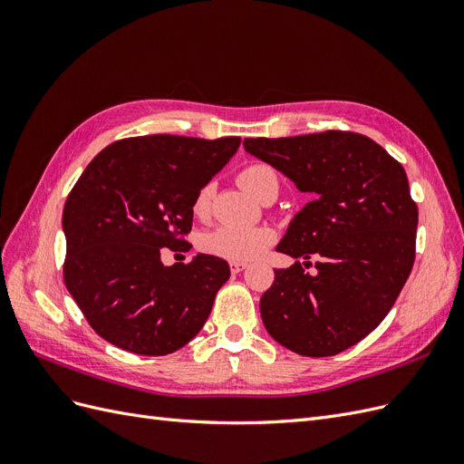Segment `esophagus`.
<instances>
[{"instance_id": "34e87169", "label": "esophagus", "mask_w": 464, "mask_h": 464, "mask_svg": "<svg viewBox=\"0 0 464 464\" xmlns=\"http://www.w3.org/2000/svg\"><path fill=\"white\" fill-rule=\"evenodd\" d=\"M247 266V263H242V261H232L230 263V271L234 273V275H237V273H242L244 269Z\"/></svg>"}]
</instances>
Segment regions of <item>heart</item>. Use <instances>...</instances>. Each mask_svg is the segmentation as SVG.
Segmentation results:
<instances>
[{
  "instance_id": "b5f03b06",
  "label": "heart",
  "mask_w": 464,
  "mask_h": 464,
  "mask_svg": "<svg viewBox=\"0 0 464 464\" xmlns=\"http://www.w3.org/2000/svg\"><path fill=\"white\" fill-rule=\"evenodd\" d=\"M237 184L244 191L254 195L257 199L263 189L269 184H276V178L271 168L254 164L247 166L237 174ZM210 207V186H203L195 195L193 210L198 215H205ZM273 230L266 227L256 228H237V227H217L201 234L199 247L208 256H217L228 261H251L259 257L263 251L273 244Z\"/></svg>"
}]
</instances>
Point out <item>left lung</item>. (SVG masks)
Here are the masks:
<instances>
[{
    "instance_id": "1",
    "label": "left lung",
    "mask_w": 464,
    "mask_h": 464,
    "mask_svg": "<svg viewBox=\"0 0 464 464\" xmlns=\"http://www.w3.org/2000/svg\"><path fill=\"white\" fill-rule=\"evenodd\" d=\"M244 149L310 195L276 246L305 261L275 271L263 325L296 354H339L385 319L412 271L418 207L404 168L353 131L244 139Z\"/></svg>"
}]
</instances>
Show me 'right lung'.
Returning a JSON list of instances; mask_svg holds the SVG:
<instances>
[{"label":"right lung","instance_id":"obj_1","mask_svg":"<svg viewBox=\"0 0 464 464\" xmlns=\"http://www.w3.org/2000/svg\"><path fill=\"white\" fill-rule=\"evenodd\" d=\"M179 135L131 137L91 160L65 201L63 280L104 341L143 356L176 353L213 310L228 263L198 254L162 265L160 251H184L198 191L240 147Z\"/></svg>","mask_w":464,"mask_h":464}]
</instances>
